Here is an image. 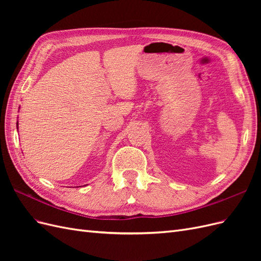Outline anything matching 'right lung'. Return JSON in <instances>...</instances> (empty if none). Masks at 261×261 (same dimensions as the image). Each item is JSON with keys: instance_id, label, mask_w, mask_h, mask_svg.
Listing matches in <instances>:
<instances>
[{"instance_id": "add662e5", "label": "right lung", "mask_w": 261, "mask_h": 261, "mask_svg": "<svg viewBox=\"0 0 261 261\" xmlns=\"http://www.w3.org/2000/svg\"><path fill=\"white\" fill-rule=\"evenodd\" d=\"M17 124H18V123H17Z\"/></svg>"}]
</instances>
